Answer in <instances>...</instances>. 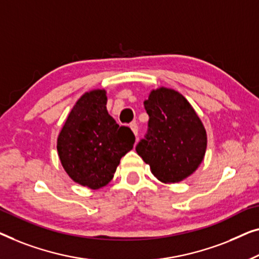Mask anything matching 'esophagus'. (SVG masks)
<instances>
[{"label": "esophagus", "mask_w": 259, "mask_h": 259, "mask_svg": "<svg viewBox=\"0 0 259 259\" xmlns=\"http://www.w3.org/2000/svg\"><path fill=\"white\" fill-rule=\"evenodd\" d=\"M130 128H131V130H133V133L135 134V136H137V133H138V125H137V123H136V122L130 123Z\"/></svg>", "instance_id": "esophagus-1"}]
</instances>
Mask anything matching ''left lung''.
<instances>
[{
    "mask_svg": "<svg viewBox=\"0 0 259 259\" xmlns=\"http://www.w3.org/2000/svg\"><path fill=\"white\" fill-rule=\"evenodd\" d=\"M144 108L148 131L136 145L137 154L164 183H177L201 164L206 150V131L194 108L175 90H152Z\"/></svg>",
    "mask_w": 259,
    "mask_h": 259,
    "instance_id": "left-lung-1",
    "label": "left lung"
}]
</instances>
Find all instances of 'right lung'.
Returning <instances> with one entry per match:
<instances>
[{
    "instance_id": "add662e5",
    "label": "right lung",
    "mask_w": 259,
    "mask_h": 259,
    "mask_svg": "<svg viewBox=\"0 0 259 259\" xmlns=\"http://www.w3.org/2000/svg\"><path fill=\"white\" fill-rule=\"evenodd\" d=\"M105 90L85 93L71 109L57 138L64 170L76 183L100 189L112 180L116 167L134 147L129 126L108 114Z\"/></svg>"
}]
</instances>
